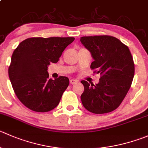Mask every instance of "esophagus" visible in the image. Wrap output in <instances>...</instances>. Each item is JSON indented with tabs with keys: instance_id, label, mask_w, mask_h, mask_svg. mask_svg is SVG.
<instances>
[{
	"instance_id": "1",
	"label": "esophagus",
	"mask_w": 148,
	"mask_h": 148,
	"mask_svg": "<svg viewBox=\"0 0 148 148\" xmlns=\"http://www.w3.org/2000/svg\"><path fill=\"white\" fill-rule=\"evenodd\" d=\"M77 82H78V80L74 79H70V83H71V84H77Z\"/></svg>"
}]
</instances>
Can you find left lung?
I'll return each mask as SVG.
<instances>
[{
	"label": "left lung",
	"instance_id": "1",
	"mask_svg": "<svg viewBox=\"0 0 148 148\" xmlns=\"http://www.w3.org/2000/svg\"><path fill=\"white\" fill-rule=\"evenodd\" d=\"M81 43L94 61L90 68L100 79L97 84L82 80L83 106L93 114H101L116 109L128 92L134 75V64L130 49L112 36L82 37Z\"/></svg>",
	"mask_w": 148,
	"mask_h": 148
}]
</instances>
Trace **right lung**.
<instances>
[{
  "label": "right lung",
  "instance_id": "add662e5",
  "mask_svg": "<svg viewBox=\"0 0 148 148\" xmlns=\"http://www.w3.org/2000/svg\"><path fill=\"white\" fill-rule=\"evenodd\" d=\"M74 40V38H31L14 50L8 76L16 95L26 107L48 112L58 106L69 79L59 77L53 80L47 71Z\"/></svg>",
  "mask_w": 148,
  "mask_h": 148
}]
</instances>
